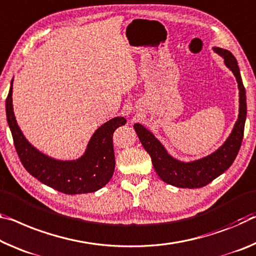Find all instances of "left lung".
<instances>
[{
	"label": "left lung",
	"instance_id": "left-lung-1",
	"mask_svg": "<svg viewBox=\"0 0 256 256\" xmlns=\"http://www.w3.org/2000/svg\"><path fill=\"white\" fill-rule=\"evenodd\" d=\"M214 52L224 59L226 66L234 72L239 90V115L238 120L228 139L220 148L210 155L192 162H181L172 157L148 128L139 123L134 124V130L150 157L158 176L166 184L178 188H202L216 178L221 176L234 163L240 149L246 120V91L242 84L237 60L230 51L221 48H213Z\"/></svg>",
	"mask_w": 256,
	"mask_h": 256
}]
</instances>
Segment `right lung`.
<instances>
[{
    "mask_svg": "<svg viewBox=\"0 0 256 256\" xmlns=\"http://www.w3.org/2000/svg\"><path fill=\"white\" fill-rule=\"evenodd\" d=\"M12 82L6 101V120L20 162L27 172L42 184L67 194L94 192L106 186L115 170L112 134L125 125L124 117H115L93 133L83 156L74 160L48 157L32 146L16 120L12 106Z\"/></svg>",
    "mask_w": 256,
    "mask_h": 256,
    "instance_id": "add662e5",
    "label": "right lung"
}]
</instances>
